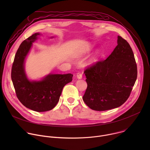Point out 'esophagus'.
<instances>
[{
	"label": "esophagus",
	"instance_id": "34e87169",
	"mask_svg": "<svg viewBox=\"0 0 150 150\" xmlns=\"http://www.w3.org/2000/svg\"><path fill=\"white\" fill-rule=\"evenodd\" d=\"M76 77H77V78H78V79H82V74H81V73H79V72L77 73V74H76Z\"/></svg>",
	"mask_w": 150,
	"mask_h": 150
}]
</instances>
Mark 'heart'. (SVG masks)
Listing matches in <instances>:
<instances>
[{"mask_svg": "<svg viewBox=\"0 0 150 150\" xmlns=\"http://www.w3.org/2000/svg\"><path fill=\"white\" fill-rule=\"evenodd\" d=\"M93 45L91 44L90 42H85V43L82 45L80 46V47L78 49L76 54L77 56H82L83 55L86 54L88 53L93 49ZM98 55H99L98 51L95 52L94 54L90 57V58L87 60V65H91L96 63L98 59Z\"/></svg>", "mask_w": 150, "mask_h": 150, "instance_id": "b5f03b06", "label": "heart"}]
</instances>
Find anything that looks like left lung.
<instances>
[{"label": "left lung", "mask_w": 150, "mask_h": 150, "mask_svg": "<svg viewBox=\"0 0 150 150\" xmlns=\"http://www.w3.org/2000/svg\"><path fill=\"white\" fill-rule=\"evenodd\" d=\"M117 42L108 58L84 72L87 88L82 99L94 110L105 111L122 105L137 80V67L129 44L119 35Z\"/></svg>", "instance_id": "1"}]
</instances>
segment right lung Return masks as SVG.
<instances>
[{"label":"right lung","mask_w":150,"mask_h":150,"mask_svg":"<svg viewBox=\"0 0 150 150\" xmlns=\"http://www.w3.org/2000/svg\"><path fill=\"white\" fill-rule=\"evenodd\" d=\"M40 35L36 33L23 41L16 53L11 71L18 98L27 108L38 112L49 111L54 108L63 88L72 81L73 76L71 74H49L40 80L28 79L25 71V61L33 43Z\"/></svg>","instance_id":"1"}]
</instances>
